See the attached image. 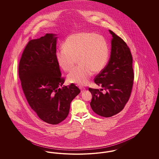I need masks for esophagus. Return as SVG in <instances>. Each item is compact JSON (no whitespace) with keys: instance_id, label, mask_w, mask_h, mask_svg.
Returning a JSON list of instances; mask_svg holds the SVG:
<instances>
[{"instance_id":"1","label":"esophagus","mask_w":159,"mask_h":159,"mask_svg":"<svg viewBox=\"0 0 159 159\" xmlns=\"http://www.w3.org/2000/svg\"><path fill=\"white\" fill-rule=\"evenodd\" d=\"M80 90H81V92H83L85 90V89L84 88H82V87H80Z\"/></svg>"}]
</instances>
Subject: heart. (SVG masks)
Returning a JSON list of instances; mask_svg holds the SVG:
<instances>
[{
    "mask_svg": "<svg viewBox=\"0 0 159 159\" xmlns=\"http://www.w3.org/2000/svg\"><path fill=\"white\" fill-rule=\"evenodd\" d=\"M64 46L55 52L56 60L62 69L70 71L77 58L80 64L68 74L70 83L86 85L93 72H101L108 60L109 48L106 39L94 33L73 34L66 39Z\"/></svg>",
    "mask_w": 159,
    "mask_h": 159,
    "instance_id": "obj_1",
    "label": "heart"
}]
</instances>
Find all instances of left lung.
I'll return each instance as SVG.
<instances>
[{"mask_svg": "<svg viewBox=\"0 0 159 159\" xmlns=\"http://www.w3.org/2000/svg\"><path fill=\"white\" fill-rule=\"evenodd\" d=\"M111 55L109 61L94 79V82L103 89L89 91L92 95L90 102L92 110L99 116L110 117L123 109L128 102L132 89L134 74L132 67V56L126 42L113 31Z\"/></svg>", "mask_w": 159, "mask_h": 159, "instance_id": "1", "label": "left lung"}]
</instances>
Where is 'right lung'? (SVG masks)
Here are the masks:
<instances>
[{
  "label": "right lung",
  "instance_id": "add662e5",
  "mask_svg": "<svg viewBox=\"0 0 159 159\" xmlns=\"http://www.w3.org/2000/svg\"><path fill=\"white\" fill-rule=\"evenodd\" d=\"M55 34L30 40L20 61L19 77L31 109L49 124L57 125L67 117L70 103L80 92L71 83L64 82L55 57L57 37Z\"/></svg>",
  "mask_w": 159,
  "mask_h": 159
}]
</instances>
